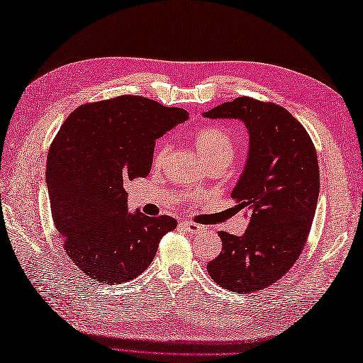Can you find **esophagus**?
<instances>
[{"label": "esophagus", "mask_w": 363, "mask_h": 363, "mask_svg": "<svg viewBox=\"0 0 363 363\" xmlns=\"http://www.w3.org/2000/svg\"><path fill=\"white\" fill-rule=\"evenodd\" d=\"M181 225H182L184 229L189 230L190 234H198V233H203V230H206L204 226L196 225V223H191V221H182Z\"/></svg>", "instance_id": "1"}]
</instances>
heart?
Here are the masks:
<instances>
[{
    "instance_id": "heart-1",
    "label": "heart",
    "mask_w": 363,
    "mask_h": 363,
    "mask_svg": "<svg viewBox=\"0 0 363 363\" xmlns=\"http://www.w3.org/2000/svg\"><path fill=\"white\" fill-rule=\"evenodd\" d=\"M195 146L207 165L215 162L229 164L235 156V142L228 130L218 126H204L195 134ZM169 146L167 142H159L154 150V164L160 165L165 160Z\"/></svg>"
}]
</instances>
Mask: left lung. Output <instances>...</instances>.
Returning <instances> with one entry per match:
<instances>
[{
  "mask_svg": "<svg viewBox=\"0 0 363 363\" xmlns=\"http://www.w3.org/2000/svg\"><path fill=\"white\" fill-rule=\"evenodd\" d=\"M240 120L250 134L248 157L233 190L250 220L242 235L218 233L223 250L207 273L223 289L262 290L298 260L320 194L317 151L303 125L284 107L250 96L235 98L203 113Z\"/></svg>",
  "mask_w": 363,
  "mask_h": 363,
  "instance_id": "8db88e82",
  "label": "left lung"
}]
</instances>
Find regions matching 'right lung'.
Wrapping results in <instances>:
<instances>
[{
	"mask_svg": "<svg viewBox=\"0 0 363 363\" xmlns=\"http://www.w3.org/2000/svg\"><path fill=\"white\" fill-rule=\"evenodd\" d=\"M187 118L179 107L125 95L79 106L54 138L45 174L54 226L73 264L98 282L143 273L176 228L167 215L128 212L125 184L148 176L157 138Z\"/></svg>",
	"mask_w": 363,
	"mask_h": 363,
	"instance_id": "right-lung-1",
	"label": "right lung"
}]
</instances>
